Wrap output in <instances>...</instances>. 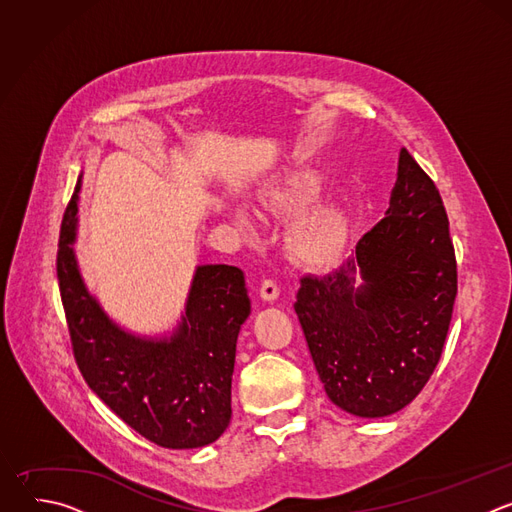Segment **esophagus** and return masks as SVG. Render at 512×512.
Instances as JSON below:
<instances>
[{"label":"esophagus","mask_w":512,"mask_h":512,"mask_svg":"<svg viewBox=\"0 0 512 512\" xmlns=\"http://www.w3.org/2000/svg\"><path fill=\"white\" fill-rule=\"evenodd\" d=\"M259 294H261V298L265 300V302H275L277 300V296H279V285H277V281H273V279H263L261 281V287H259Z\"/></svg>","instance_id":"obj_1"}]
</instances>
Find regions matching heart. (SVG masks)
Masks as SVG:
<instances>
[{
	"label": "heart",
	"instance_id": "b5f03b06",
	"mask_svg": "<svg viewBox=\"0 0 512 512\" xmlns=\"http://www.w3.org/2000/svg\"><path fill=\"white\" fill-rule=\"evenodd\" d=\"M322 190V182L312 172H296L267 186L261 202L271 212L300 210L314 202ZM235 221L241 229L253 231L257 216L249 208H237ZM348 216L338 206H320L298 216L287 231V249L300 263L328 265L344 249L348 241Z\"/></svg>",
	"mask_w": 512,
	"mask_h": 512
}]
</instances>
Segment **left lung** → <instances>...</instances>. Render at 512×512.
Masks as SVG:
<instances>
[{"label": "left lung", "instance_id": "1", "mask_svg": "<svg viewBox=\"0 0 512 512\" xmlns=\"http://www.w3.org/2000/svg\"><path fill=\"white\" fill-rule=\"evenodd\" d=\"M360 272L365 285L351 283ZM458 263L440 190L401 148L389 210L340 269L300 279L294 310L330 401L358 417L411 403L442 358Z\"/></svg>", "mask_w": 512, "mask_h": 512}]
</instances>
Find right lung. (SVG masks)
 Returning <instances> with one entry per match:
<instances>
[{
	"instance_id": "right-lung-1",
	"label": "right lung",
	"mask_w": 512,
	"mask_h": 512,
	"mask_svg": "<svg viewBox=\"0 0 512 512\" xmlns=\"http://www.w3.org/2000/svg\"><path fill=\"white\" fill-rule=\"evenodd\" d=\"M75 186L60 227L56 275L75 362L97 397L145 440L162 448H202L231 421L237 336L251 302L233 265L196 269L184 322L170 340L119 330L89 296L70 243L75 241Z\"/></svg>"
}]
</instances>
